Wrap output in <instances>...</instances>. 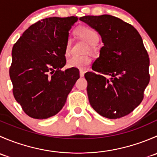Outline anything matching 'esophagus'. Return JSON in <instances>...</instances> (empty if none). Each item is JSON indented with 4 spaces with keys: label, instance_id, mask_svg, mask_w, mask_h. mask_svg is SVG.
Here are the masks:
<instances>
[{
    "label": "esophagus",
    "instance_id": "34e87169",
    "mask_svg": "<svg viewBox=\"0 0 157 157\" xmlns=\"http://www.w3.org/2000/svg\"><path fill=\"white\" fill-rule=\"evenodd\" d=\"M80 76L81 77L84 76V71H83V70H80Z\"/></svg>",
    "mask_w": 157,
    "mask_h": 157
}]
</instances>
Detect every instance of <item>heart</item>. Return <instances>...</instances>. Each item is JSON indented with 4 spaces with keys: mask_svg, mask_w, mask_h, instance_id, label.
Wrapping results in <instances>:
<instances>
[{
    "mask_svg": "<svg viewBox=\"0 0 157 157\" xmlns=\"http://www.w3.org/2000/svg\"><path fill=\"white\" fill-rule=\"evenodd\" d=\"M77 35L83 38L90 45H95L99 42V35L94 29L86 26H80L76 29ZM71 48V39H68L65 45L66 55H68ZM91 63V58L87 55H74L67 60V66L72 68L83 70Z\"/></svg>",
    "mask_w": 157,
    "mask_h": 157,
    "instance_id": "obj_1",
    "label": "heart"
}]
</instances>
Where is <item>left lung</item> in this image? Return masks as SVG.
<instances>
[{
	"label": "left lung",
	"mask_w": 157,
	"mask_h": 157,
	"mask_svg": "<svg viewBox=\"0 0 157 157\" xmlns=\"http://www.w3.org/2000/svg\"><path fill=\"white\" fill-rule=\"evenodd\" d=\"M80 20L95 29L104 45L87 81L89 102L109 119L122 118L140 105L150 82V58L137 29L111 15L84 16Z\"/></svg>",
	"instance_id": "left-lung-1"
}]
</instances>
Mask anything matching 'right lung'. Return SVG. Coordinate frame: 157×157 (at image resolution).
Wrapping results in <instances>:
<instances>
[{
  "label": "right lung",
  "instance_id": "right-lung-1",
  "mask_svg": "<svg viewBox=\"0 0 157 157\" xmlns=\"http://www.w3.org/2000/svg\"><path fill=\"white\" fill-rule=\"evenodd\" d=\"M77 17H49L31 25L13 45L9 70L13 93L23 112L45 119L60 112L80 77L65 65V45Z\"/></svg>",
  "mask_w": 157,
  "mask_h": 157
}]
</instances>
